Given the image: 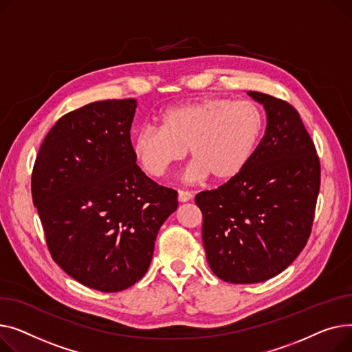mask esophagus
I'll return each mask as SVG.
<instances>
[{"instance_id":"34e87169","label":"esophagus","mask_w":352,"mask_h":352,"mask_svg":"<svg viewBox=\"0 0 352 352\" xmlns=\"http://www.w3.org/2000/svg\"><path fill=\"white\" fill-rule=\"evenodd\" d=\"M177 197H179V201H189V200H192L193 195L188 190H179Z\"/></svg>"}]
</instances>
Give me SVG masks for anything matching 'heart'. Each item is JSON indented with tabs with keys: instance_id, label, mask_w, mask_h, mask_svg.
I'll return each instance as SVG.
<instances>
[{
	"instance_id": "obj_1",
	"label": "heart",
	"mask_w": 352,
	"mask_h": 352,
	"mask_svg": "<svg viewBox=\"0 0 352 352\" xmlns=\"http://www.w3.org/2000/svg\"><path fill=\"white\" fill-rule=\"evenodd\" d=\"M264 129L261 109L252 100L212 98L164 111L159 128L143 126L132 151L151 177H162L189 149L190 180L234 177L252 159Z\"/></svg>"
}]
</instances>
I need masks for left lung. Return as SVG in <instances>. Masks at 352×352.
Returning a JSON list of instances; mask_svg holds the SVG:
<instances>
[{
  "mask_svg": "<svg viewBox=\"0 0 352 352\" xmlns=\"http://www.w3.org/2000/svg\"><path fill=\"white\" fill-rule=\"evenodd\" d=\"M249 95L265 108V135L241 172L195 197L209 265L233 284L265 281L297 258L311 234L321 177L297 109L272 95Z\"/></svg>",
  "mask_w": 352,
  "mask_h": 352,
  "instance_id": "left-lung-1",
  "label": "left lung"
}]
</instances>
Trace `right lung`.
<instances>
[{
    "label": "right lung",
    "instance_id": "obj_1",
    "mask_svg": "<svg viewBox=\"0 0 352 352\" xmlns=\"http://www.w3.org/2000/svg\"><path fill=\"white\" fill-rule=\"evenodd\" d=\"M135 99L88 103L65 113L38 151L31 192L54 261L74 280L116 293L146 274L177 192L136 164Z\"/></svg>",
    "mask_w": 352,
    "mask_h": 352
}]
</instances>
